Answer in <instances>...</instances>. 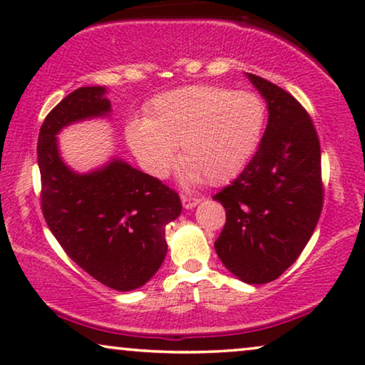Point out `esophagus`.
<instances>
[{
    "mask_svg": "<svg viewBox=\"0 0 365 365\" xmlns=\"http://www.w3.org/2000/svg\"><path fill=\"white\" fill-rule=\"evenodd\" d=\"M181 201H182L184 207L192 209V207H196L199 202H201V197H192V196H187V194H182Z\"/></svg>",
    "mask_w": 365,
    "mask_h": 365,
    "instance_id": "34e87169",
    "label": "esophagus"
}]
</instances>
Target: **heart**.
Wrapping results in <instances>:
<instances>
[{"instance_id": "obj_1", "label": "heart", "mask_w": 365, "mask_h": 365, "mask_svg": "<svg viewBox=\"0 0 365 365\" xmlns=\"http://www.w3.org/2000/svg\"><path fill=\"white\" fill-rule=\"evenodd\" d=\"M266 106L256 93L216 84H192L159 94L146 119L128 124L133 153L148 173L166 178L176 164L174 149L191 182L232 179L261 143Z\"/></svg>"}]
</instances>
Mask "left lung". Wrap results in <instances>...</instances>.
<instances>
[{
  "instance_id": "left-lung-1",
  "label": "left lung",
  "mask_w": 365,
  "mask_h": 365,
  "mask_svg": "<svg viewBox=\"0 0 365 365\" xmlns=\"http://www.w3.org/2000/svg\"><path fill=\"white\" fill-rule=\"evenodd\" d=\"M247 78L266 99L269 121L247 166L214 194L226 209L214 247L241 281L266 284L296 262L321 217V144L292 94L256 74Z\"/></svg>"
}]
</instances>
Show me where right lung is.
I'll list each match as a JSON object with an SVG mask.
<instances>
[{
    "instance_id": "obj_1",
    "label": "right lung",
    "mask_w": 365,
    "mask_h": 365,
    "mask_svg": "<svg viewBox=\"0 0 365 365\" xmlns=\"http://www.w3.org/2000/svg\"><path fill=\"white\" fill-rule=\"evenodd\" d=\"M104 93L101 86L79 88L44 118L38 138L41 209L64 252L96 281L124 292L141 287L161 267L164 229L181 214V199L121 159L89 174L63 163L56 134L111 111Z\"/></svg>"
}]
</instances>
